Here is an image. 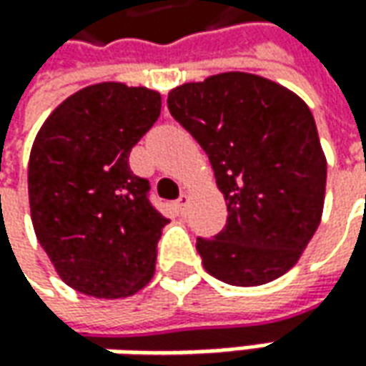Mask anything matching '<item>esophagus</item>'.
<instances>
[{"label": "esophagus", "mask_w": 366, "mask_h": 366, "mask_svg": "<svg viewBox=\"0 0 366 366\" xmlns=\"http://www.w3.org/2000/svg\"><path fill=\"white\" fill-rule=\"evenodd\" d=\"M188 204H190V196L180 194L178 202H176V207H178V210H180V214H186V210H188Z\"/></svg>", "instance_id": "34e87169"}]
</instances>
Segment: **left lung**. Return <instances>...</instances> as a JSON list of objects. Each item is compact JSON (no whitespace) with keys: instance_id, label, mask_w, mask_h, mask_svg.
Returning a JSON list of instances; mask_svg holds the SVG:
<instances>
[{"instance_id":"8db88e82","label":"left lung","mask_w":366,"mask_h":366,"mask_svg":"<svg viewBox=\"0 0 366 366\" xmlns=\"http://www.w3.org/2000/svg\"><path fill=\"white\" fill-rule=\"evenodd\" d=\"M172 117L207 152L227 224L198 239L204 269L239 287L269 284L297 263L322 219L326 156L308 105L249 72H221L168 95Z\"/></svg>"}]
</instances>
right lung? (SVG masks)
Returning <instances> with one entry per match:
<instances>
[{
	"instance_id": "right-lung-1",
	"label": "right lung",
	"mask_w": 366,
	"mask_h": 366,
	"mask_svg": "<svg viewBox=\"0 0 366 366\" xmlns=\"http://www.w3.org/2000/svg\"><path fill=\"white\" fill-rule=\"evenodd\" d=\"M162 97L99 82L62 101L36 135L28 196L40 245L60 280L86 296H133L154 277L168 219L129 152L158 121Z\"/></svg>"
}]
</instances>
